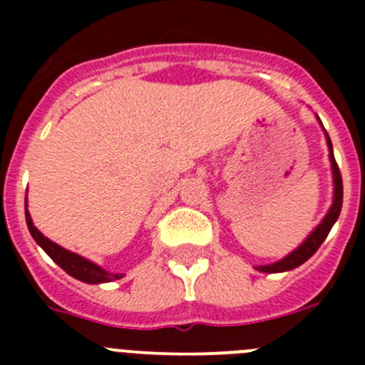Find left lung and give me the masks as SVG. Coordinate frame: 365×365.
Returning <instances> with one entry per match:
<instances>
[{"instance_id": "1", "label": "left lung", "mask_w": 365, "mask_h": 365, "mask_svg": "<svg viewBox=\"0 0 365 365\" xmlns=\"http://www.w3.org/2000/svg\"><path fill=\"white\" fill-rule=\"evenodd\" d=\"M316 118H318V122L322 124V120L318 115H316ZM322 128H324V124H322ZM324 133H325V140H327V148H329L331 170H333V205H331V208L327 210L325 217L320 221V225H318V227H316L314 230H312L311 234L305 237V241H303L298 248H294L291 254H287L285 257H282L279 261H274V263H270V265L256 267V270H259V272H267V274L287 272V270H292V269H296V267L302 265V263H305V261H307L309 257H311L312 254L318 250V248H320V245L324 243L325 237H327L329 232H331V228H333V225L336 222L338 215H340L341 197H344V186H341L340 170H338V164H336V160H334L331 138H329L327 131L325 130H324Z\"/></svg>"}]
</instances>
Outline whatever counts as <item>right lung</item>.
Returning a JSON list of instances; mask_svg holds the SVG:
<instances>
[{
	"instance_id": "add662e5",
	"label": "right lung",
	"mask_w": 365,
	"mask_h": 365,
	"mask_svg": "<svg viewBox=\"0 0 365 365\" xmlns=\"http://www.w3.org/2000/svg\"><path fill=\"white\" fill-rule=\"evenodd\" d=\"M25 219H27V227L29 232H31L32 240L36 241L41 248H43L47 256L56 263L58 267H62L69 276L73 278L80 279L83 283H93V285H98V283H108V282H115V279L124 278V274H113L108 272L106 269H102L100 265L93 263L91 259H86V257L78 256V254L71 252L67 248L60 247L54 241L47 240L36 227H34V222H32L31 214L27 210V199H25Z\"/></svg>"
}]
</instances>
